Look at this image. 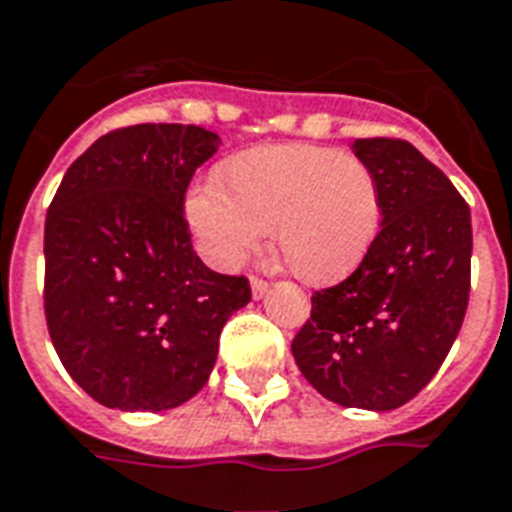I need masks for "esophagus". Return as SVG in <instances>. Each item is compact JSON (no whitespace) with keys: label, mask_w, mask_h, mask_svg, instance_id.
Wrapping results in <instances>:
<instances>
[{"label":"esophagus","mask_w":512,"mask_h":512,"mask_svg":"<svg viewBox=\"0 0 512 512\" xmlns=\"http://www.w3.org/2000/svg\"><path fill=\"white\" fill-rule=\"evenodd\" d=\"M265 292H268V282H265V279H257V276H252V295L260 300V298H265Z\"/></svg>","instance_id":"1"}]
</instances>
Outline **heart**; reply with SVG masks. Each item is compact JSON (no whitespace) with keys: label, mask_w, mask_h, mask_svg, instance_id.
<instances>
[{"label":"heart","mask_w":512,"mask_h":512,"mask_svg":"<svg viewBox=\"0 0 512 512\" xmlns=\"http://www.w3.org/2000/svg\"><path fill=\"white\" fill-rule=\"evenodd\" d=\"M381 212L368 163L306 142L236 152L217 163L212 185H198L185 201L187 222L217 268H241L271 228L284 265L314 287L360 268L378 239Z\"/></svg>","instance_id":"heart-1"}]
</instances>
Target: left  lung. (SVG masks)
<instances>
[{"instance_id":"left-lung-1","label":"left lung","mask_w":512,"mask_h":512,"mask_svg":"<svg viewBox=\"0 0 512 512\" xmlns=\"http://www.w3.org/2000/svg\"><path fill=\"white\" fill-rule=\"evenodd\" d=\"M381 190V230L349 279L314 292L292 341L319 395L392 411L432 381L462 330L473 225L451 179L403 139H357Z\"/></svg>"}]
</instances>
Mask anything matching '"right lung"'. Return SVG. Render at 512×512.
<instances>
[{"instance_id":"obj_1","label":"right lung","mask_w":512,"mask_h":512,"mask_svg":"<svg viewBox=\"0 0 512 512\" xmlns=\"http://www.w3.org/2000/svg\"><path fill=\"white\" fill-rule=\"evenodd\" d=\"M220 136L142 123L66 169L45 220V319L66 373L96 403L169 411L198 395L220 333L252 298L193 252L185 193Z\"/></svg>"}]
</instances>
